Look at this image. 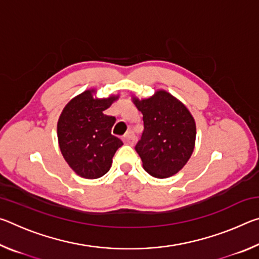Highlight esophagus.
Returning a JSON list of instances; mask_svg holds the SVG:
<instances>
[{
	"label": "esophagus",
	"instance_id": "1",
	"mask_svg": "<svg viewBox=\"0 0 259 259\" xmlns=\"http://www.w3.org/2000/svg\"><path fill=\"white\" fill-rule=\"evenodd\" d=\"M123 140H124L125 144H128V145H134V144L136 143V136L134 134V131L129 130L128 133L125 134Z\"/></svg>",
	"mask_w": 259,
	"mask_h": 259
}]
</instances>
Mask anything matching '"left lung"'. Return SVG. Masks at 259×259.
Segmentation results:
<instances>
[{
  "mask_svg": "<svg viewBox=\"0 0 259 259\" xmlns=\"http://www.w3.org/2000/svg\"><path fill=\"white\" fill-rule=\"evenodd\" d=\"M133 102L143 114L144 131L135 150L151 176L168 178L190 160L195 145L196 126L185 105L164 90Z\"/></svg>",
  "mask_w": 259,
  "mask_h": 259,
  "instance_id": "1",
  "label": "left lung"
}]
</instances>
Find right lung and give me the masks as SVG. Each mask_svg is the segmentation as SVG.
<instances>
[{"label":"right lung","instance_id":"obj_1","mask_svg":"<svg viewBox=\"0 0 259 259\" xmlns=\"http://www.w3.org/2000/svg\"><path fill=\"white\" fill-rule=\"evenodd\" d=\"M95 90H87L69 102L61 112L57 135L65 161L87 179L104 176L112 165V159L122 140L112 135L115 117L105 115L119 96L94 98Z\"/></svg>","mask_w":259,"mask_h":259}]
</instances>
